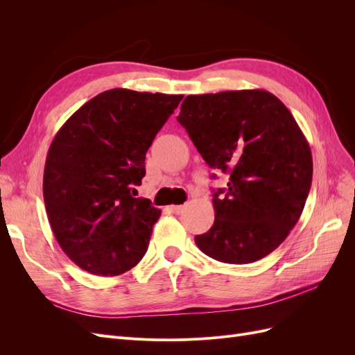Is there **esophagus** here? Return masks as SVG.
<instances>
[{
  "label": "esophagus",
  "mask_w": 355,
  "mask_h": 355,
  "mask_svg": "<svg viewBox=\"0 0 355 355\" xmlns=\"http://www.w3.org/2000/svg\"><path fill=\"white\" fill-rule=\"evenodd\" d=\"M168 210H170L171 213H176V214H179V213L184 211V206H170V207H168Z\"/></svg>",
  "instance_id": "esophagus-1"
}]
</instances>
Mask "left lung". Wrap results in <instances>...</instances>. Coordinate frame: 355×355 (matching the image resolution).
Returning <instances> with one entry per match:
<instances>
[{"instance_id":"1","label":"left lung","mask_w":355,"mask_h":355,"mask_svg":"<svg viewBox=\"0 0 355 355\" xmlns=\"http://www.w3.org/2000/svg\"><path fill=\"white\" fill-rule=\"evenodd\" d=\"M178 121L211 168L230 175L213 194L214 223L198 249L225 263H252L280 245L302 214L313 155L286 105L270 92L189 94ZM214 178V175H213Z\"/></svg>"}]
</instances>
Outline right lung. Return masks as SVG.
Listing matches in <instances>:
<instances>
[{"label":"right lung","mask_w":355,"mask_h":355,"mask_svg":"<svg viewBox=\"0 0 355 355\" xmlns=\"http://www.w3.org/2000/svg\"><path fill=\"white\" fill-rule=\"evenodd\" d=\"M182 94L112 89L73 112L50 145L42 194L53 234L94 275L132 270L161 210L136 198L145 155Z\"/></svg>","instance_id":"1"}]
</instances>
